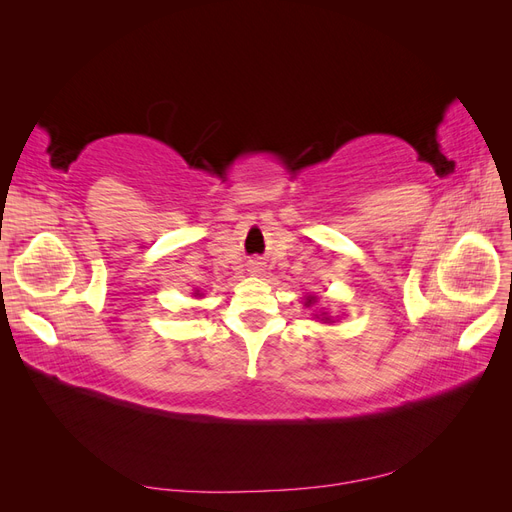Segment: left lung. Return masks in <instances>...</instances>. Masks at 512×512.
Segmentation results:
<instances>
[{"instance_id": "1", "label": "left lung", "mask_w": 512, "mask_h": 512, "mask_svg": "<svg viewBox=\"0 0 512 512\" xmlns=\"http://www.w3.org/2000/svg\"><path fill=\"white\" fill-rule=\"evenodd\" d=\"M312 303H316V297H309L305 305H312ZM322 320H329V318H322Z\"/></svg>"}]
</instances>
